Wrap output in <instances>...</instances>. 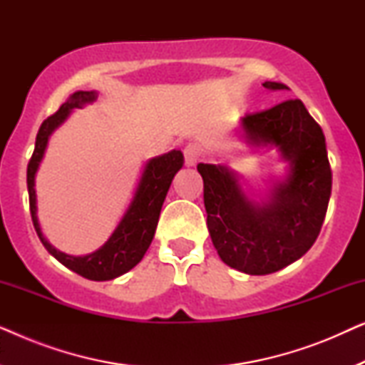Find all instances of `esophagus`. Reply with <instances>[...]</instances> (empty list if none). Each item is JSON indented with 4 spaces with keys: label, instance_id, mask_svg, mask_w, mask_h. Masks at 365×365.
<instances>
[{
    "label": "esophagus",
    "instance_id": "1",
    "mask_svg": "<svg viewBox=\"0 0 365 365\" xmlns=\"http://www.w3.org/2000/svg\"><path fill=\"white\" fill-rule=\"evenodd\" d=\"M182 153H184V163H186V166H194V164L199 161V158H201V151H199L196 144H187Z\"/></svg>",
    "mask_w": 365,
    "mask_h": 365
}]
</instances>
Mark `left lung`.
<instances>
[{"label":"left lung","instance_id":"obj_1","mask_svg":"<svg viewBox=\"0 0 365 365\" xmlns=\"http://www.w3.org/2000/svg\"><path fill=\"white\" fill-rule=\"evenodd\" d=\"M267 89H289L266 81ZM242 136L254 148H277L289 173L266 201H251L237 173L222 164H197L204 181L207 229L229 267L264 276L301 259L321 232L332 189L326 138L301 99H287L241 119Z\"/></svg>","mask_w":365,"mask_h":365}]
</instances>
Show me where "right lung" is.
I'll return each instance as SVG.
<instances>
[{"instance_id": "add662e5", "label": "right lung", "mask_w": 365, "mask_h": 365, "mask_svg": "<svg viewBox=\"0 0 365 365\" xmlns=\"http://www.w3.org/2000/svg\"><path fill=\"white\" fill-rule=\"evenodd\" d=\"M96 91L73 93L68 98V101L61 104V108L53 116L44 119L38 131L33 156L29 159L26 181L29 192V211H31L34 229H36L38 237L41 239L46 251L56 257L63 266L71 269L79 276L91 279V281H111V279L131 271L144 257L148 247L151 246L163 202L166 199L174 176L182 168L184 158L181 151L173 149V151L163 154V156L149 159L143 169L141 179H139L136 191H134L131 204L128 206L118 227L114 229V232L98 251L86 254V256H69V254L58 251L56 247H53L48 242V239L43 236L41 227H39L34 178H36L39 163L43 161L49 136L54 133V129L66 121L73 109L83 108L84 104L96 101Z\"/></svg>"}]
</instances>
